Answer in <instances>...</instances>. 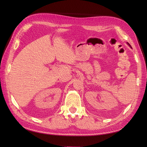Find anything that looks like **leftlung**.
<instances>
[{
	"label": "left lung",
	"mask_w": 147,
	"mask_h": 147,
	"mask_svg": "<svg viewBox=\"0 0 147 147\" xmlns=\"http://www.w3.org/2000/svg\"><path fill=\"white\" fill-rule=\"evenodd\" d=\"M128 44H129V43H128Z\"/></svg>",
	"instance_id": "left-lung-1"
}]
</instances>
